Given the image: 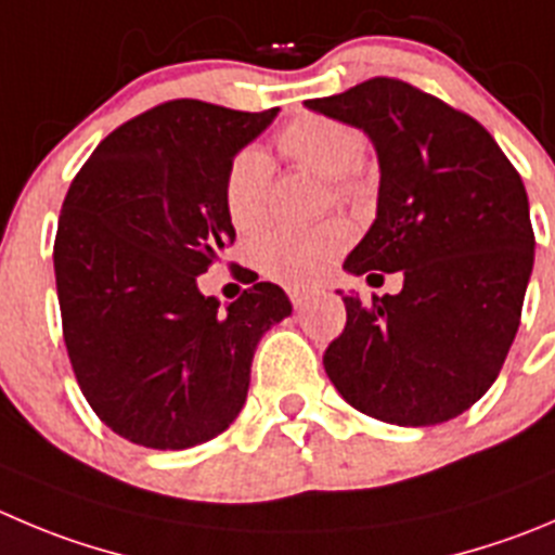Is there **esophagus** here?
I'll list each match as a JSON object with an SVG mask.
<instances>
[{
	"mask_svg": "<svg viewBox=\"0 0 555 555\" xmlns=\"http://www.w3.org/2000/svg\"><path fill=\"white\" fill-rule=\"evenodd\" d=\"M288 297H292V305L297 310H302L305 308V302H308L310 299V292L308 288H297V286H292L288 288Z\"/></svg>",
	"mask_w": 555,
	"mask_h": 555,
	"instance_id": "obj_1",
	"label": "esophagus"
}]
</instances>
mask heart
Here are the masks:
<instances>
[{
    "instance_id": "b5f03b06",
    "label": "heart",
    "mask_w": 555,
    "mask_h": 555,
    "mask_svg": "<svg viewBox=\"0 0 555 555\" xmlns=\"http://www.w3.org/2000/svg\"><path fill=\"white\" fill-rule=\"evenodd\" d=\"M278 150L297 166L332 179V193L348 198L360 188L365 139L357 128L308 114L278 133ZM269 160L258 150H242L231 160L223 182V204L236 231H253L267 215ZM351 242L346 220H326L310 229H269L253 242V263L274 281L305 286L332 267Z\"/></svg>"
}]
</instances>
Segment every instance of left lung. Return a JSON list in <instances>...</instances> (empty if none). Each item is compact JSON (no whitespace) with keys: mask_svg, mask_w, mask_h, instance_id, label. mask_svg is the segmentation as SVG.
<instances>
[{"mask_svg":"<svg viewBox=\"0 0 555 555\" xmlns=\"http://www.w3.org/2000/svg\"><path fill=\"white\" fill-rule=\"evenodd\" d=\"M305 105L367 133L382 168L376 220L343 269L403 272L400 294L343 297L326 376L389 425L455 420L495 382L520 326L534 267L524 179L474 116L400 78Z\"/></svg>","mask_w":555,"mask_h":555,"instance_id":"obj_1","label":"left lung"}]
</instances>
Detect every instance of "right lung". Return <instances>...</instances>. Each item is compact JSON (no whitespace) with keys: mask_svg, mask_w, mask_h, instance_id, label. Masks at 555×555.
<instances>
[{"mask_svg":"<svg viewBox=\"0 0 555 555\" xmlns=\"http://www.w3.org/2000/svg\"><path fill=\"white\" fill-rule=\"evenodd\" d=\"M278 108L168 100L100 141L73 179L54 242L67 357L116 436L188 450L242 411L250 362L286 292L253 283L220 308L198 274L236 240L223 182Z\"/></svg>","mask_w":555,"mask_h":555,"instance_id":"right-lung-1","label":"right lung"}]
</instances>
